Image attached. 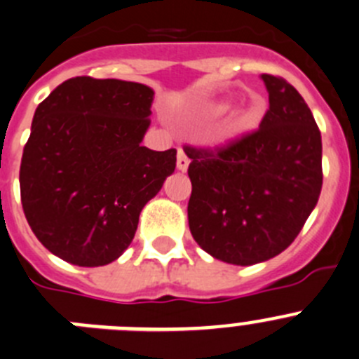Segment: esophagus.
Listing matches in <instances>:
<instances>
[{
    "mask_svg": "<svg viewBox=\"0 0 359 359\" xmlns=\"http://www.w3.org/2000/svg\"><path fill=\"white\" fill-rule=\"evenodd\" d=\"M189 156H187V153L183 151L182 148L177 149V160H176V165H177V169L180 170H183V172H185L187 169H189Z\"/></svg>",
    "mask_w": 359,
    "mask_h": 359,
    "instance_id": "obj_1",
    "label": "esophagus"
}]
</instances>
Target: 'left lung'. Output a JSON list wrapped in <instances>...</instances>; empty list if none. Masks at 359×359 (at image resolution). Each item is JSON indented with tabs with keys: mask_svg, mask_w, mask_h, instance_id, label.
<instances>
[{
	"mask_svg": "<svg viewBox=\"0 0 359 359\" xmlns=\"http://www.w3.org/2000/svg\"><path fill=\"white\" fill-rule=\"evenodd\" d=\"M269 107L255 130L217 148L185 144L189 225L215 259L250 266L284 252L323 187L320 132L294 86L262 74Z\"/></svg>",
	"mask_w": 359,
	"mask_h": 359,
	"instance_id": "1",
	"label": "left lung"
}]
</instances>
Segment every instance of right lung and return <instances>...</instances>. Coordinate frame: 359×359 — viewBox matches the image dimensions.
<instances>
[{"mask_svg":"<svg viewBox=\"0 0 359 359\" xmlns=\"http://www.w3.org/2000/svg\"><path fill=\"white\" fill-rule=\"evenodd\" d=\"M153 90L74 77L33 116L20 160V201L40 243L75 266H104L132 243L139 215L176 167V149L141 146Z\"/></svg>","mask_w":359,"mask_h":359,"instance_id":"1","label":"right lung"}]
</instances>
